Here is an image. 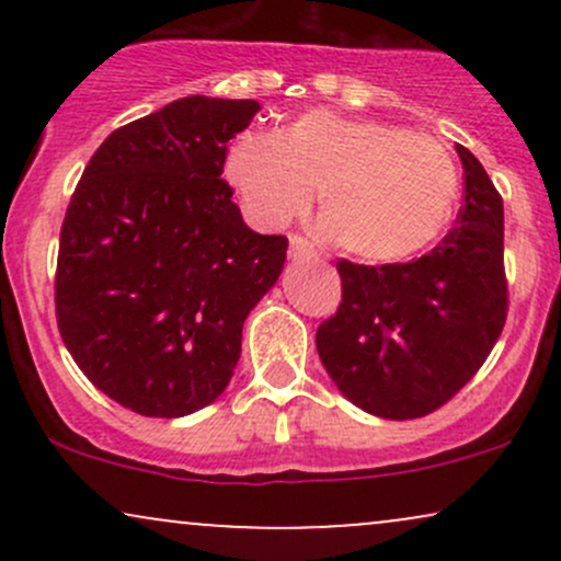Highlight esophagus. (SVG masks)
<instances>
[{
    "label": "esophagus",
    "instance_id": "1",
    "mask_svg": "<svg viewBox=\"0 0 561 561\" xmlns=\"http://www.w3.org/2000/svg\"><path fill=\"white\" fill-rule=\"evenodd\" d=\"M289 259H293V261H313V259H317V253H313V248L308 244V240H302V237L293 234V237H289Z\"/></svg>",
    "mask_w": 561,
    "mask_h": 561
}]
</instances>
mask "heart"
I'll return each instance as SVG.
<instances>
[{
  "label": "heart",
  "instance_id": "heart-1",
  "mask_svg": "<svg viewBox=\"0 0 561 561\" xmlns=\"http://www.w3.org/2000/svg\"><path fill=\"white\" fill-rule=\"evenodd\" d=\"M224 171L248 214L268 229L306 214L317 192L321 234L369 263H401L433 248L461 192L446 145L332 111L302 113L279 134H240Z\"/></svg>",
  "mask_w": 561,
  "mask_h": 561
}]
</instances>
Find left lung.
<instances>
[{
	"label": "left lung",
	"instance_id": "left-lung-1",
	"mask_svg": "<svg viewBox=\"0 0 561 561\" xmlns=\"http://www.w3.org/2000/svg\"><path fill=\"white\" fill-rule=\"evenodd\" d=\"M456 152L465 203L454 229L409 263L340 259L343 302L317 330L332 382L382 420L440 409L478 375L504 330V199L467 147Z\"/></svg>",
	"mask_w": 561,
	"mask_h": 561
}]
</instances>
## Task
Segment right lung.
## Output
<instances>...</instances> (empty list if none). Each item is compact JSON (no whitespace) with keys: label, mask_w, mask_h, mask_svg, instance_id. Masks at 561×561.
Masks as SVG:
<instances>
[{"label":"right lung","mask_w":561,"mask_h":561,"mask_svg":"<svg viewBox=\"0 0 561 561\" xmlns=\"http://www.w3.org/2000/svg\"><path fill=\"white\" fill-rule=\"evenodd\" d=\"M255 100L192 94L96 147L60 229L55 313L96 390L141 416L176 420L227 390L242 324L287 259L224 182L227 141Z\"/></svg>","instance_id":"obj_1"}]
</instances>
